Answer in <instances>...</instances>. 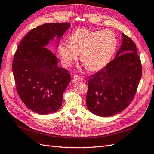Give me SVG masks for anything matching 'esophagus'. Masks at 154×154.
<instances>
[{
  "mask_svg": "<svg viewBox=\"0 0 154 154\" xmlns=\"http://www.w3.org/2000/svg\"><path fill=\"white\" fill-rule=\"evenodd\" d=\"M73 78H74V79L76 80V81H80V80H82V78L81 76H77V75H74Z\"/></svg>",
  "mask_w": 154,
  "mask_h": 154,
  "instance_id": "obj_1",
  "label": "esophagus"
}]
</instances>
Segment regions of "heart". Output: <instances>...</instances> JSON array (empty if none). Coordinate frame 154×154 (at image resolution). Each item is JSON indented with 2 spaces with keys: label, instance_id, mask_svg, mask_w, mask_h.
Returning <instances> with one entry per match:
<instances>
[{
  "label": "heart",
  "instance_id": "heart-1",
  "mask_svg": "<svg viewBox=\"0 0 154 154\" xmlns=\"http://www.w3.org/2000/svg\"><path fill=\"white\" fill-rule=\"evenodd\" d=\"M69 43H61L59 53L63 64L70 67L80 54V60L90 71H97L110 62L117 50L118 41L109 29H80L70 36Z\"/></svg>",
  "mask_w": 154,
  "mask_h": 154
}]
</instances>
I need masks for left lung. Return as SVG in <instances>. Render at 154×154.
Masks as SVG:
<instances>
[{
  "instance_id": "obj_1",
  "label": "left lung",
  "mask_w": 154,
  "mask_h": 154,
  "mask_svg": "<svg viewBox=\"0 0 154 154\" xmlns=\"http://www.w3.org/2000/svg\"><path fill=\"white\" fill-rule=\"evenodd\" d=\"M122 43L115 59L88 80L86 105L101 117L123 111L131 103L142 76L136 44L122 33Z\"/></svg>"
}]
</instances>
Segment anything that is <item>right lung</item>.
<instances>
[{"label":"right lung","instance_id":"obj_1","mask_svg":"<svg viewBox=\"0 0 154 154\" xmlns=\"http://www.w3.org/2000/svg\"><path fill=\"white\" fill-rule=\"evenodd\" d=\"M70 23H45L30 31L14 54L12 72L16 90L23 103L41 115L59 110L64 90L71 80L57 57L46 48L57 38V45Z\"/></svg>","mask_w":154,"mask_h":154}]
</instances>
